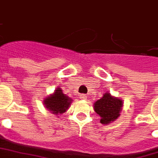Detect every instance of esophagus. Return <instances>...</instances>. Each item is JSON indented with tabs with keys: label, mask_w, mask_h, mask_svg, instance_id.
Masks as SVG:
<instances>
[{
	"label": "esophagus",
	"mask_w": 158,
	"mask_h": 158,
	"mask_svg": "<svg viewBox=\"0 0 158 158\" xmlns=\"http://www.w3.org/2000/svg\"><path fill=\"white\" fill-rule=\"evenodd\" d=\"M80 98H81V99H87V96L85 94H82V95L80 96Z\"/></svg>",
	"instance_id": "esophagus-1"
}]
</instances>
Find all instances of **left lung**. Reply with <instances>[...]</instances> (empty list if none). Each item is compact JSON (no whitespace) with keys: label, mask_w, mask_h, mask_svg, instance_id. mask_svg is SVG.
I'll list each match as a JSON object with an SVG mask.
<instances>
[{"label":"left lung","mask_w":158,"mask_h":158,"mask_svg":"<svg viewBox=\"0 0 158 158\" xmlns=\"http://www.w3.org/2000/svg\"><path fill=\"white\" fill-rule=\"evenodd\" d=\"M122 107L121 100L112 97L110 93H104L103 98L94 103V111L101 117L100 123L106 125L118 118Z\"/></svg>","instance_id":"8db88e82"}]
</instances>
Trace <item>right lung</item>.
<instances>
[{
  "label": "right lung",
  "instance_id": "add662e5",
  "mask_svg": "<svg viewBox=\"0 0 158 158\" xmlns=\"http://www.w3.org/2000/svg\"><path fill=\"white\" fill-rule=\"evenodd\" d=\"M71 103V98L65 96V94L62 93L60 88L55 90L52 95H50L46 99H44V105L46 109L51 111L54 114H63L65 112Z\"/></svg>",
  "mask_w": 158,
  "mask_h": 158
}]
</instances>
